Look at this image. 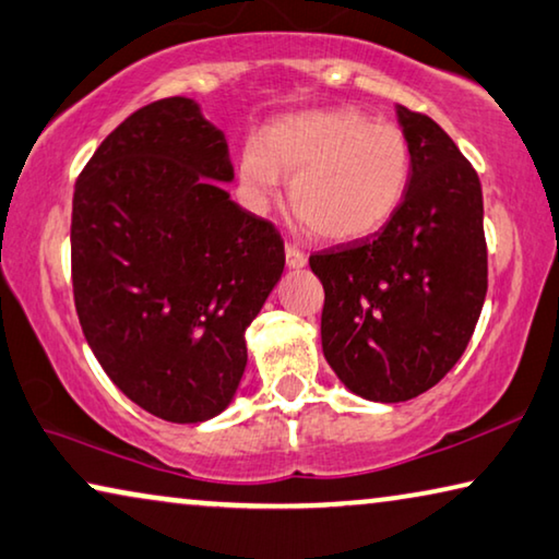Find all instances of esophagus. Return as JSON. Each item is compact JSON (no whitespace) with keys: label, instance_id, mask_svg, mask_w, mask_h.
<instances>
[{"label":"esophagus","instance_id":"34e87169","mask_svg":"<svg viewBox=\"0 0 559 559\" xmlns=\"http://www.w3.org/2000/svg\"><path fill=\"white\" fill-rule=\"evenodd\" d=\"M306 263H308V255L300 251L298 246L286 243V265H288V269H304Z\"/></svg>","mask_w":559,"mask_h":559}]
</instances>
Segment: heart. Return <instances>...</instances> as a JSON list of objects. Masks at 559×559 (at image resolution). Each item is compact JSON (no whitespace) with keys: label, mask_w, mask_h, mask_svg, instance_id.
Here are the masks:
<instances>
[{"label":"heart","mask_w":559,"mask_h":559,"mask_svg":"<svg viewBox=\"0 0 559 559\" xmlns=\"http://www.w3.org/2000/svg\"><path fill=\"white\" fill-rule=\"evenodd\" d=\"M288 176L296 216L325 241L376 234L401 206L413 174V152L393 123L356 109L290 114L248 141L238 156V183L253 211H265Z\"/></svg>","instance_id":"heart-1"}]
</instances>
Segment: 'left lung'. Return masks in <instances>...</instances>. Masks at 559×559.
Masks as SVG:
<instances>
[{"mask_svg": "<svg viewBox=\"0 0 559 559\" xmlns=\"http://www.w3.org/2000/svg\"><path fill=\"white\" fill-rule=\"evenodd\" d=\"M413 152L405 199L378 234L313 253L323 356L345 388L401 403L448 376L487 294L483 189L455 141L397 106Z\"/></svg>", "mask_w": 559, "mask_h": 559, "instance_id": "8db88e82", "label": "left lung"}]
</instances>
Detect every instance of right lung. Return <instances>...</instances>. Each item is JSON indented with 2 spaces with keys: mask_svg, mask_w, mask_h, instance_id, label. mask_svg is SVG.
Returning a JSON list of instances; mask_svg holds the SVG:
<instances>
[{
  "mask_svg": "<svg viewBox=\"0 0 559 559\" xmlns=\"http://www.w3.org/2000/svg\"><path fill=\"white\" fill-rule=\"evenodd\" d=\"M228 144L171 96L123 119L79 174L72 286L84 338L114 385L156 418L203 423L231 403L246 328L276 286V226L248 214Z\"/></svg>",
  "mask_w": 559,
  "mask_h": 559,
  "instance_id": "obj_1",
  "label": "right lung"
}]
</instances>
